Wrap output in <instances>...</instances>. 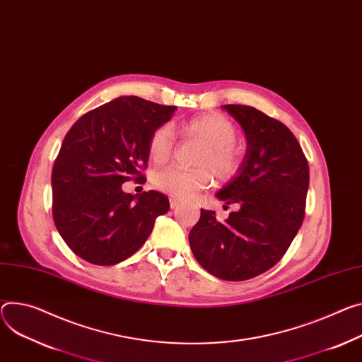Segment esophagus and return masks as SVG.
Listing matches in <instances>:
<instances>
[{
    "instance_id": "1",
    "label": "esophagus",
    "mask_w": 362,
    "mask_h": 362,
    "mask_svg": "<svg viewBox=\"0 0 362 362\" xmlns=\"http://www.w3.org/2000/svg\"><path fill=\"white\" fill-rule=\"evenodd\" d=\"M179 205H180V201H179V199H176V198H170V208H172V209L177 208Z\"/></svg>"
}]
</instances>
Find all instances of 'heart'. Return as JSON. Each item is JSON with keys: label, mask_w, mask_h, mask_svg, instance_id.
<instances>
[{"label": "heart", "mask_w": 362, "mask_h": 362, "mask_svg": "<svg viewBox=\"0 0 362 362\" xmlns=\"http://www.w3.org/2000/svg\"><path fill=\"white\" fill-rule=\"evenodd\" d=\"M183 133L201 140L205 150L198 158L199 169L183 170L179 168H164L154 172L151 182L160 190L175 198L192 196L212 183V173L218 180H229L241 166V150L235 146L238 136L237 125L222 114L196 117L182 125ZM173 148V129L164 124L157 127L148 140V156L156 164L170 158Z\"/></svg>", "instance_id": "heart-1"}]
</instances>
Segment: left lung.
Instances as JSON below:
<instances>
[{
  "mask_svg": "<svg viewBox=\"0 0 362 362\" xmlns=\"http://www.w3.org/2000/svg\"><path fill=\"white\" fill-rule=\"evenodd\" d=\"M243 127L247 153L218 193L226 205L238 204L221 222L215 211H201L189 233L194 258L212 276L243 281L281 259L305 218L309 164L291 131L247 105H223Z\"/></svg>",
  "mask_w": 362,
  "mask_h": 362,
  "instance_id": "left-lung-1",
  "label": "left lung"
}]
</instances>
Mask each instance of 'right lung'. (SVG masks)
Here are the masks:
<instances>
[{
  "label": "right lung",
  "instance_id": "obj_1",
  "mask_svg": "<svg viewBox=\"0 0 362 362\" xmlns=\"http://www.w3.org/2000/svg\"><path fill=\"white\" fill-rule=\"evenodd\" d=\"M176 107L139 96H119L82 115L68 131L52 172L53 219L59 234L81 258L114 266L148 238L168 196L131 194L122 183L144 182L148 140Z\"/></svg>",
  "mask_w": 362,
  "mask_h": 362
}]
</instances>
